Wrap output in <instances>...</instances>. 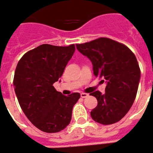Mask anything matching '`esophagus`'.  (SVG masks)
<instances>
[{"label": "esophagus", "mask_w": 153, "mask_h": 153, "mask_svg": "<svg viewBox=\"0 0 153 153\" xmlns=\"http://www.w3.org/2000/svg\"><path fill=\"white\" fill-rule=\"evenodd\" d=\"M89 96V94H87V93H81L80 94V96H81V98H86L87 97V96Z\"/></svg>", "instance_id": "34e87169"}]
</instances>
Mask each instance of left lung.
Segmentation results:
<instances>
[{"label": "left lung", "mask_w": 153, "mask_h": 153, "mask_svg": "<svg viewBox=\"0 0 153 153\" xmlns=\"http://www.w3.org/2000/svg\"><path fill=\"white\" fill-rule=\"evenodd\" d=\"M76 46L91 61L94 75L107 83L104 94L99 91L90 93L98 101L91 117L104 125L117 122L131 109L137 96L140 79L137 57L127 46L108 38Z\"/></svg>", "instance_id": "left-lung-1"}]
</instances>
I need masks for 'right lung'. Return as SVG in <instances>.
Listing matches in <instances>:
<instances>
[{"instance_id":"1","label":"right lung","mask_w":153,"mask_h":153,"mask_svg":"<svg viewBox=\"0 0 153 153\" xmlns=\"http://www.w3.org/2000/svg\"><path fill=\"white\" fill-rule=\"evenodd\" d=\"M75 51V45L43 44L21 57L13 86L22 111L40 131L57 133L70 124L74 105L80 94L64 96L53 84L59 80Z\"/></svg>"}]
</instances>
